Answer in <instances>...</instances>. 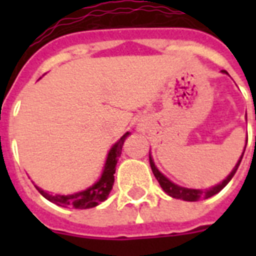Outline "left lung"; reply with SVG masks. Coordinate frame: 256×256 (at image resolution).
I'll return each instance as SVG.
<instances>
[{"label": "left lung", "instance_id": "left-lung-1", "mask_svg": "<svg viewBox=\"0 0 256 256\" xmlns=\"http://www.w3.org/2000/svg\"><path fill=\"white\" fill-rule=\"evenodd\" d=\"M223 73H226V72H223ZM243 154H244V152H243ZM243 154H242V156H240V160H238V164H235L234 170L230 172V175H228V176H227V178L224 179L222 183H219L218 186L212 187V188H208V190L186 188V187H180V186H178V184H175V183H172L171 180H168V179L166 178V176H164V175L156 168V164H154V162H152V156H148V160H150V166H152V174H154V176H156V180H158V183H160V187L164 188V191L166 192V194H168L170 196H172V198L182 199V200H187V202H196V200H199V199L210 198V196H212V195L218 194L219 191L222 190L223 187L226 186L227 183L230 182L231 178L234 176L235 172H236V170H238L239 164H240V160H242V158H243Z\"/></svg>", "mask_w": 256, "mask_h": 256}]
</instances>
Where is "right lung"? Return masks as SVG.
Instances as JSON below:
<instances>
[{"mask_svg":"<svg viewBox=\"0 0 256 256\" xmlns=\"http://www.w3.org/2000/svg\"><path fill=\"white\" fill-rule=\"evenodd\" d=\"M128 136V132L120 136V140L116 142L112 148L110 152H108V160L104 164V172L102 176L98 179V182H96L92 187H88V190L81 191V192H76L72 195H49L41 188L37 190L40 191V194L44 195L48 200L56 203L58 206H70L73 208H92V207L98 206L100 202L106 200L110 194V191L114 184V174H116V166L118 162V158L120 156V152H122V146L126 140V136Z\"/></svg>","mask_w":256,"mask_h":256,"instance_id":"1","label":"right lung"}]
</instances>
